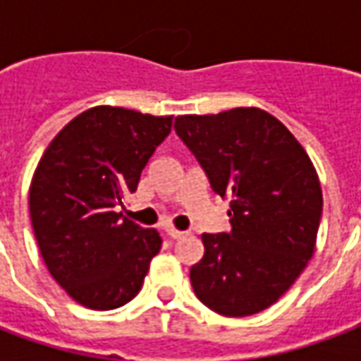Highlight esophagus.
I'll list each match as a JSON object with an SVG mask.
<instances>
[{"mask_svg":"<svg viewBox=\"0 0 361 361\" xmlns=\"http://www.w3.org/2000/svg\"><path fill=\"white\" fill-rule=\"evenodd\" d=\"M166 234L170 235L172 240H180V238H183L185 235V232H181V230H176V228H166Z\"/></svg>","mask_w":361,"mask_h":361,"instance_id":"obj_1","label":"esophagus"}]
</instances>
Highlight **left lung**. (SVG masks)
Wrapping results in <instances>:
<instances>
[{"instance_id": "1", "label": "left lung", "mask_w": 361, "mask_h": 361, "mask_svg": "<svg viewBox=\"0 0 361 361\" xmlns=\"http://www.w3.org/2000/svg\"><path fill=\"white\" fill-rule=\"evenodd\" d=\"M173 129L209 178L230 197V232L203 234L191 286L209 310L247 317L292 286L315 251L323 193L307 152L259 108L178 116Z\"/></svg>"}]
</instances>
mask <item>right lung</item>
I'll return each mask as SVG.
<instances>
[{
    "label": "right lung",
    "instance_id": "obj_1",
    "mask_svg": "<svg viewBox=\"0 0 361 361\" xmlns=\"http://www.w3.org/2000/svg\"><path fill=\"white\" fill-rule=\"evenodd\" d=\"M172 116L96 106L59 131L28 191L36 242L59 286L89 310H116L139 294L162 245L152 228L118 212Z\"/></svg>",
    "mask_w": 361,
    "mask_h": 361
}]
</instances>
